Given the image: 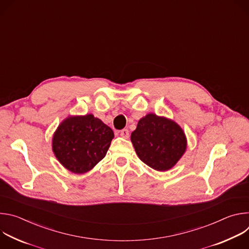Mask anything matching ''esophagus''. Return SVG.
Listing matches in <instances>:
<instances>
[{
  "mask_svg": "<svg viewBox=\"0 0 249 249\" xmlns=\"http://www.w3.org/2000/svg\"><path fill=\"white\" fill-rule=\"evenodd\" d=\"M120 136H121L122 138H124V139H128L129 136H130L129 130H128V129H123V130H121V131H120Z\"/></svg>",
  "mask_w": 249,
  "mask_h": 249,
  "instance_id": "1",
  "label": "esophagus"
}]
</instances>
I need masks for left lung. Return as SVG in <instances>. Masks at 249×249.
I'll return each mask as SVG.
<instances>
[{
	"label": "left lung",
	"mask_w": 249,
	"mask_h": 249,
	"mask_svg": "<svg viewBox=\"0 0 249 249\" xmlns=\"http://www.w3.org/2000/svg\"><path fill=\"white\" fill-rule=\"evenodd\" d=\"M140 160L160 171L170 169L186 150V138L175 122L156 114L142 118L131 134Z\"/></svg>",
	"instance_id": "8db88e82"
}]
</instances>
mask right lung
Instances as JSON below:
<instances>
[{"label":"right lung","instance_id":"right-lung-1","mask_svg":"<svg viewBox=\"0 0 249 249\" xmlns=\"http://www.w3.org/2000/svg\"><path fill=\"white\" fill-rule=\"evenodd\" d=\"M113 131L92 114L69 117L53 136V152L70 171L85 173L106 155Z\"/></svg>","mask_w":249,"mask_h":249}]
</instances>
